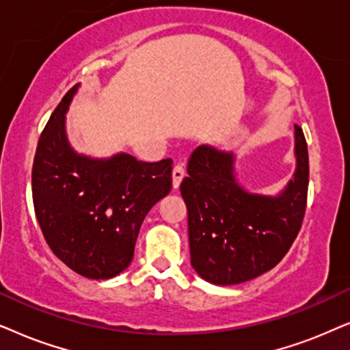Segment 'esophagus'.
<instances>
[{"label": "esophagus", "instance_id": "34e87169", "mask_svg": "<svg viewBox=\"0 0 350 350\" xmlns=\"http://www.w3.org/2000/svg\"><path fill=\"white\" fill-rule=\"evenodd\" d=\"M184 176H185L184 166L180 165V163H176L174 170H172V187L179 189V185H180V183H183Z\"/></svg>", "mask_w": 350, "mask_h": 350}]
</instances>
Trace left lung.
Wrapping results in <instances>:
<instances>
[{
    "label": "left lung",
    "instance_id": "obj_1",
    "mask_svg": "<svg viewBox=\"0 0 350 350\" xmlns=\"http://www.w3.org/2000/svg\"><path fill=\"white\" fill-rule=\"evenodd\" d=\"M296 171L277 197L237 183L232 152L200 146L180 193L189 213L190 264L213 285H237L273 269L299 234L309 187V155L295 124Z\"/></svg>",
    "mask_w": 350,
    "mask_h": 350
}]
</instances>
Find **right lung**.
<instances>
[{
	"instance_id": "right-lung-1",
	"label": "right lung",
	"mask_w": 350,
	"mask_h": 350,
	"mask_svg": "<svg viewBox=\"0 0 350 350\" xmlns=\"http://www.w3.org/2000/svg\"><path fill=\"white\" fill-rule=\"evenodd\" d=\"M75 85L46 124L31 170V192L46 243L65 265L92 280L131 264L144 217L170 193L172 160L146 163L128 153L80 155L65 134Z\"/></svg>"
}]
</instances>
